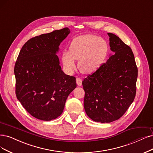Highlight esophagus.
Segmentation results:
<instances>
[{"label": "esophagus", "instance_id": "esophagus-1", "mask_svg": "<svg viewBox=\"0 0 153 153\" xmlns=\"http://www.w3.org/2000/svg\"><path fill=\"white\" fill-rule=\"evenodd\" d=\"M76 83L79 86H81L82 85V80L80 78H77L76 79Z\"/></svg>", "mask_w": 153, "mask_h": 153}]
</instances>
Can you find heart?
<instances>
[{"label":"heart","instance_id":"heart-1","mask_svg":"<svg viewBox=\"0 0 153 153\" xmlns=\"http://www.w3.org/2000/svg\"><path fill=\"white\" fill-rule=\"evenodd\" d=\"M108 52V44L103 39L93 35L79 36L72 39L69 51L62 52V62L66 71L71 73L76 69V60H79L81 72L91 74L103 64Z\"/></svg>","mask_w":153,"mask_h":153}]
</instances>
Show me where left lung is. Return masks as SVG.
Returning <instances> with one entry per match:
<instances>
[{"mask_svg": "<svg viewBox=\"0 0 153 153\" xmlns=\"http://www.w3.org/2000/svg\"><path fill=\"white\" fill-rule=\"evenodd\" d=\"M111 55L99 69L83 80L84 107L94 122L110 123L123 116L136 93L137 67L132 49L108 33Z\"/></svg>", "mask_w": 153, "mask_h": 153, "instance_id": "1", "label": "left lung"}]
</instances>
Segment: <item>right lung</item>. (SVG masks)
I'll return each instance as SVG.
<instances>
[{"label": "right lung", "instance_id": "add662e5", "mask_svg": "<svg viewBox=\"0 0 153 153\" xmlns=\"http://www.w3.org/2000/svg\"><path fill=\"white\" fill-rule=\"evenodd\" d=\"M68 27L33 37L22 46L14 66L16 94L25 110L39 120L50 121L63 112L76 77L62 71L58 56Z\"/></svg>", "mask_w": 153, "mask_h": 153}]
</instances>
